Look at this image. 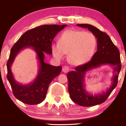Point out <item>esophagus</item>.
Wrapping results in <instances>:
<instances>
[{
  "label": "esophagus",
  "mask_w": 126,
  "mask_h": 126,
  "mask_svg": "<svg viewBox=\"0 0 126 126\" xmlns=\"http://www.w3.org/2000/svg\"><path fill=\"white\" fill-rule=\"evenodd\" d=\"M69 70V67L67 66H64L63 67V69H62V71H63L64 73H67Z\"/></svg>",
  "instance_id": "obj_1"
}]
</instances>
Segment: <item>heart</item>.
<instances>
[{"label": "heart", "mask_w": 126, "mask_h": 126, "mask_svg": "<svg viewBox=\"0 0 126 126\" xmlns=\"http://www.w3.org/2000/svg\"><path fill=\"white\" fill-rule=\"evenodd\" d=\"M59 44L51 45L53 56L61 60L67 54L70 64L80 66L89 62L97 47V39L93 33L80 30H67L60 36Z\"/></svg>", "instance_id": "1"}]
</instances>
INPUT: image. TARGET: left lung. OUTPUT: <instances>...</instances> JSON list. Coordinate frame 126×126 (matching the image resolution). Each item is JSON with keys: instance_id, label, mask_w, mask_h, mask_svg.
Here are the masks:
<instances>
[{"instance_id": "obj_1", "label": "left lung", "mask_w": 126, "mask_h": 126, "mask_svg": "<svg viewBox=\"0 0 126 126\" xmlns=\"http://www.w3.org/2000/svg\"><path fill=\"white\" fill-rule=\"evenodd\" d=\"M77 26L88 28L95 35L97 38V51L91 61L78 66L75 68V71L67 73L68 90L70 98L75 103L83 107H92L105 102L117 85L118 75L121 69L120 55L119 50L106 33L89 24H78ZM104 64L110 65L113 69L112 85L106 92L101 94L94 95L88 93L84 85L86 72Z\"/></svg>"}]
</instances>
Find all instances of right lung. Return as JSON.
Segmentation results:
<instances>
[{"mask_svg":"<svg viewBox=\"0 0 126 126\" xmlns=\"http://www.w3.org/2000/svg\"><path fill=\"white\" fill-rule=\"evenodd\" d=\"M66 26L43 25L31 29L25 32L11 48L7 62V79L14 96L18 100L29 105L38 104L44 100L50 83L62 71V66L57 67L45 63V53L52 54V41L57 33ZM27 47H32L37 53L39 69L34 82L28 85H21L15 80L10 67L16 55Z\"/></svg>","mask_w":126,"mask_h":126,"instance_id":"add662e5","label":"right lung"}]
</instances>
